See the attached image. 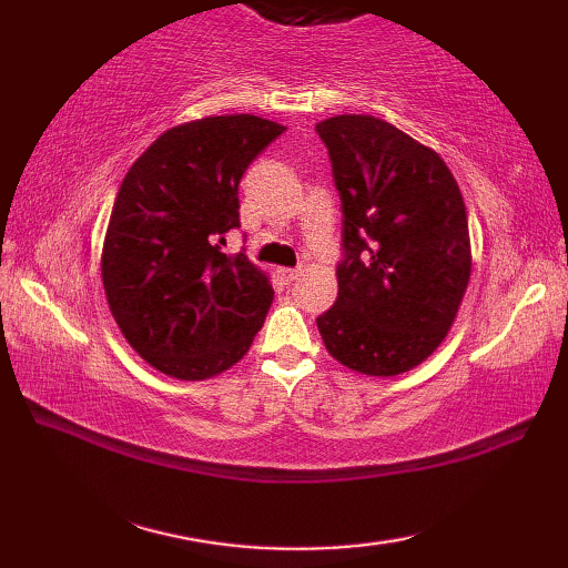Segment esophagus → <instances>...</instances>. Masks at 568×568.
I'll list each match as a JSON object with an SVG mask.
<instances>
[{
  "mask_svg": "<svg viewBox=\"0 0 568 568\" xmlns=\"http://www.w3.org/2000/svg\"><path fill=\"white\" fill-rule=\"evenodd\" d=\"M277 275L283 277V283H293L300 275V268H277Z\"/></svg>",
  "mask_w": 568,
  "mask_h": 568,
  "instance_id": "34e87169",
  "label": "esophagus"
}]
</instances>
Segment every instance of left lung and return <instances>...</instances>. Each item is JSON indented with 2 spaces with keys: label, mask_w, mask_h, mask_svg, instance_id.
Listing matches in <instances>:
<instances>
[{
  "label": "left lung",
  "mask_w": 568,
  "mask_h": 568,
  "mask_svg": "<svg viewBox=\"0 0 568 568\" xmlns=\"http://www.w3.org/2000/svg\"><path fill=\"white\" fill-rule=\"evenodd\" d=\"M344 212L327 352L364 376L413 371L446 339L470 277L462 190L442 155L371 114L317 124Z\"/></svg>",
  "instance_id": "1"
}]
</instances>
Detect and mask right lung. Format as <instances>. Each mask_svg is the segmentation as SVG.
I'll use <instances>...</instances> for the list:
<instances>
[{"label":"right lung","instance_id":"right-lung-1","mask_svg":"<svg viewBox=\"0 0 568 568\" xmlns=\"http://www.w3.org/2000/svg\"><path fill=\"white\" fill-rule=\"evenodd\" d=\"M283 131L253 114L178 124L116 192L100 263L106 305L131 348L165 376H220L263 327L268 273L220 244L239 226L241 175Z\"/></svg>","mask_w":568,"mask_h":568}]
</instances>
